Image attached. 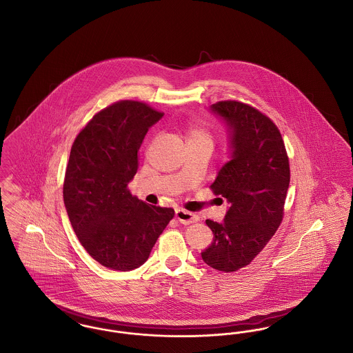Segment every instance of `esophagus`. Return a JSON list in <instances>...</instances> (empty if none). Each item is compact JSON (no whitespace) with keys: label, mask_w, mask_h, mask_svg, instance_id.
I'll list each match as a JSON object with an SVG mask.
<instances>
[{"label":"esophagus","mask_w":353,"mask_h":353,"mask_svg":"<svg viewBox=\"0 0 353 353\" xmlns=\"http://www.w3.org/2000/svg\"><path fill=\"white\" fill-rule=\"evenodd\" d=\"M176 219L180 222V223H184V225H189L192 222H196L199 219V216L194 214V213H190V212H186L184 209H177L176 210Z\"/></svg>","instance_id":"esophagus-1"}]
</instances>
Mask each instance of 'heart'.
<instances>
[{
  "label": "heart",
  "instance_id": "b5f03b06",
  "mask_svg": "<svg viewBox=\"0 0 353 353\" xmlns=\"http://www.w3.org/2000/svg\"><path fill=\"white\" fill-rule=\"evenodd\" d=\"M189 140H208V141H210V136L206 134L202 128L193 127L189 131Z\"/></svg>",
  "mask_w": 353,
  "mask_h": 353
}]
</instances>
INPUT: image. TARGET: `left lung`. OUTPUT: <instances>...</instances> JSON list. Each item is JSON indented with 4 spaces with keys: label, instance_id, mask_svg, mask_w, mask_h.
Wrapping results in <instances>:
<instances>
[{
    "label": "left lung",
    "instance_id": "8db88e82",
    "mask_svg": "<svg viewBox=\"0 0 353 353\" xmlns=\"http://www.w3.org/2000/svg\"><path fill=\"white\" fill-rule=\"evenodd\" d=\"M210 111L225 124L229 144V160L210 188L230 206L221 222L206 219L214 238L201 256L208 266L232 272L248 266L279 228L290 165L282 134L258 110L219 101Z\"/></svg>",
    "mask_w": 353,
    "mask_h": 353
}]
</instances>
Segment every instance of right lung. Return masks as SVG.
<instances>
[{
    "mask_svg": "<svg viewBox=\"0 0 353 353\" xmlns=\"http://www.w3.org/2000/svg\"><path fill=\"white\" fill-rule=\"evenodd\" d=\"M161 118L145 103L118 101L91 119L72 144L63 201L82 246L104 268H140L174 216L172 208L141 201L127 188L141 143Z\"/></svg>",
    "mask_w": 353,
    "mask_h": 353,
    "instance_id": "right-lung-1",
    "label": "right lung"
}]
</instances>
